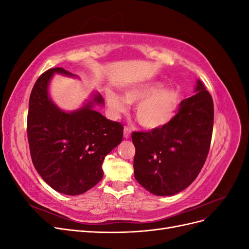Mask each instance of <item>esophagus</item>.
<instances>
[{
  "mask_svg": "<svg viewBox=\"0 0 249 249\" xmlns=\"http://www.w3.org/2000/svg\"><path fill=\"white\" fill-rule=\"evenodd\" d=\"M131 133H132V130H131V127L130 126H124V138H129L130 136H131Z\"/></svg>",
  "mask_w": 249,
  "mask_h": 249,
  "instance_id": "34e87169",
  "label": "esophagus"
}]
</instances>
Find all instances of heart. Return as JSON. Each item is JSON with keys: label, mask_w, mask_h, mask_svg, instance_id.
<instances>
[{"label": "heart", "mask_w": 249, "mask_h": 249, "mask_svg": "<svg viewBox=\"0 0 249 249\" xmlns=\"http://www.w3.org/2000/svg\"><path fill=\"white\" fill-rule=\"evenodd\" d=\"M106 101L115 115L126 112L129 104H138L137 122L146 129H159L175 117L179 105V92L176 88L163 89V84L159 82L145 83L126 89L124 97L108 90Z\"/></svg>", "instance_id": "heart-1"}]
</instances>
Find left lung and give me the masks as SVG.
<instances>
[{"label":"left lung","mask_w":249,"mask_h":249,"mask_svg":"<svg viewBox=\"0 0 249 249\" xmlns=\"http://www.w3.org/2000/svg\"><path fill=\"white\" fill-rule=\"evenodd\" d=\"M196 94L182 101L170 122L149 132H133L134 176L147 191L175 195L196 178L209 154L214 124L212 96L197 80Z\"/></svg>","instance_id":"obj_1"}]
</instances>
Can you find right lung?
Returning <instances> with one entry per match:
<instances>
[{
  "label": "right lung",
  "instance_id": "add662e5",
  "mask_svg": "<svg viewBox=\"0 0 249 249\" xmlns=\"http://www.w3.org/2000/svg\"><path fill=\"white\" fill-rule=\"evenodd\" d=\"M55 72L72 77L62 67L43 72L30 94L27 135L33 165L53 189L79 195L103 178L102 164L123 140L124 125L93 110L101 94L77 111L64 112L51 101L49 83Z\"/></svg>",
  "mask_w": 249,
  "mask_h": 249
}]
</instances>
